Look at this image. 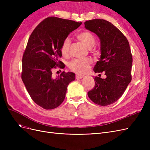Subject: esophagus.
<instances>
[{"mask_svg": "<svg viewBox=\"0 0 150 150\" xmlns=\"http://www.w3.org/2000/svg\"><path fill=\"white\" fill-rule=\"evenodd\" d=\"M84 77L83 75H81V74H76V78L77 79H82Z\"/></svg>", "mask_w": 150, "mask_h": 150, "instance_id": "esophagus-1", "label": "esophagus"}]
</instances>
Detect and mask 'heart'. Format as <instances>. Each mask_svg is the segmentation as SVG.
<instances>
[{
	"instance_id": "b5f03b06",
	"label": "heart",
	"mask_w": 150,
	"mask_h": 150,
	"mask_svg": "<svg viewBox=\"0 0 150 150\" xmlns=\"http://www.w3.org/2000/svg\"><path fill=\"white\" fill-rule=\"evenodd\" d=\"M80 41L82 42L88 48H91L95 44V39L93 35L89 32H83L77 35ZM71 40L66 38L63 41L61 51L63 56H67L69 53ZM92 64V61L90 59H75L71 61L69 64L70 69L78 73H84L87 72Z\"/></svg>"
}]
</instances>
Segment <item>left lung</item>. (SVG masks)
I'll return each mask as SVG.
<instances>
[{
	"label": "left lung",
	"mask_w": 150,
	"mask_h": 150,
	"mask_svg": "<svg viewBox=\"0 0 150 150\" xmlns=\"http://www.w3.org/2000/svg\"><path fill=\"white\" fill-rule=\"evenodd\" d=\"M84 28L96 34L100 40L101 57L94 67L96 72H104L106 78L95 77V86L88 95L100 106L115 103L131 81L133 58L128 40L110 22L93 19L84 22Z\"/></svg>",
	"instance_id": "obj_1"
}]
</instances>
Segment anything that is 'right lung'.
<instances>
[{
    "label": "right lung",
    "instance_id": "add662e5",
    "mask_svg": "<svg viewBox=\"0 0 150 150\" xmlns=\"http://www.w3.org/2000/svg\"><path fill=\"white\" fill-rule=\"evenodd\" d=\"M82 22L50 17L32 33L22 57L21 78L32 99L46 110L58 107L64 100L67 86L75 80V74L63 71L54 78L56 66L64 68L59 61L64 40Z\"/></svg>",
    "mask_w": 150,
    "mask_h": 150
}]
</instances>
